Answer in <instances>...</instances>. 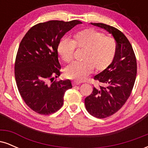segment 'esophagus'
Returning a JSON list of instances; mask_svg holds the SVG:
<instances>
[{
    "label": "esophagus",
    "instance_id": "obj_1",
    "mask_svg": "<svg viewBox=\"0 0 148 148\" xmlns=\"http://www.w3.org/2000/svg\"><path fill=\"white\" fill-rule=\"evenodd\" d=\"M72 85H73V86H78V85H80V82H78V81H73Z\"/></svg>",
    "mask_w": 148,
    "mask_h": 148
}]
</instances>
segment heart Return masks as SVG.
<instances>
[{
  "label": "heart",
  "instance_id": "heart-1",
  "mask_svg": "<svg viewBox=\"0 0 148 148\" xmlns=\"http://www.w3.org/2000/svg\"><path fill=\"white\" fill-rule=\"evenodd\" d=\"M76 48L85 49L83 62H74L66 67L64 75L78 81H84L93 72H103L109 67L117 53V44L113 37L95 28H87L74 34L73 40L62 39L58 53L66 63L72 62Z\"/></svg>",
  "mask_w": 148,
  "mask_h": 148
}]
</instances>
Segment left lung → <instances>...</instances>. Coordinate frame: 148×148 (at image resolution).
Segmentation results:
<instances>
[{"label":"left lung","instance_id":"8db88e82","mask_svg":"<svg viewBox=\"0 0 148 148\" xmlns=\"http://www.w3.org/2000/svg\"><path fill=\"white\" fill-rule=\"evenodd\" d=\"M104 28L113 35L117 53L113 62L106 70L94 77L99 84L85 99L88 113L97 118H106L118 112L130 97L137 73L135 53L128 39L115 27L102 23H91Z\"/></svg>","mask_w":148,"mask_h":148}]
</instances>
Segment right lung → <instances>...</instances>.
<instances>
[{"instance_id":"1","label":"right lung","mask_w":148,"mask_h":148,"mask_svg":"<svg viewBox=\"0 0 148 148\" xmlns=\"http://www.w3.org/2000/svg\"><path fill=\"white\" fill-rule=\"evenodd\" d=\"M80 23L82 22L79 20L39 23L20 42L15 79L22 99L35 113L50 115L58 111L63 104L64 92L72 88L70 80L54 81L60 75L58 46L64 34Z\"/></svg>"}]
</instances>
